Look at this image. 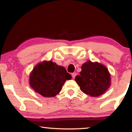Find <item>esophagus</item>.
<instances>
[{
	"instance_id": "obj_1",
	"label": "esophagus",
	"mask_w": 132,
	"mask_h": 132,
	"mask_svg": "<svg viewBox=\"0 0 132 132\" xmlns=\"http://www.w3.org/2000/svg\"><path fill=\"white\" fill-rule=\"evenodd\" d=\"M76 75H77V73H72V78H75Z\"/></svg>"
}]
</instances>
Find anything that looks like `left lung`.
<instances>
[{
    "instance_id": "8db88e82",
    "label": "left lung",
    "mask_w": 132,
    "mask_h": 132,
    "mask_svg": "<svg viewBox=\"0 0 132 132\" xmlns=\"http://www.w3.org/2000/svg\"><path fill=\"white\" fill-rule=\"evenodd\" d=\"M80 75L75 77L81 90L92 97L101 96L111 85V75L106 67L97 62L87 61L81 66Z\"/></svg>"
}]
</instances>
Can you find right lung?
<instances>
[{
	"label": "right lung",
	"mask_w": 132,
	"mask_h": 132,
	"mask_svg": "<svg viewBox=\"0 0 132 132\" xmlns=\"http://www.w3.org/2000/svg\"><path fill=\"white\" fill-rule=\"evenodd\" d=\"M72 79L64 67L52 61H43L33 69L29 76V84L44 97H54L62 90L66 80Z\"/></svg>",
	"instance_id": "add662e5"
}]
</instances>
